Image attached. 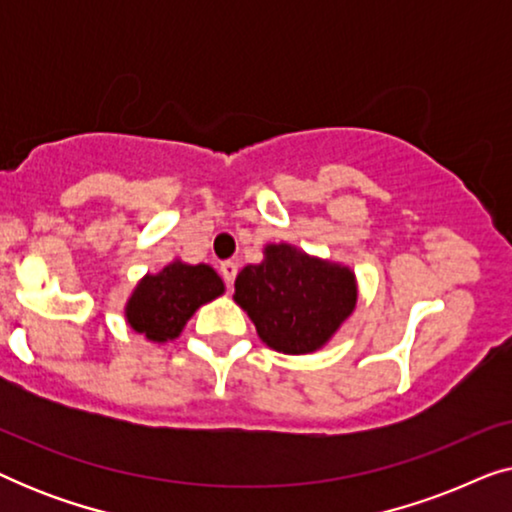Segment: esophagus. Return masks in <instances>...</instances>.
<instances>
[{
    "label": "esophagus",
    "mask_w": 512,
    "mask_h": 512,
    "mask_svg": "<svg viewBox=\"0 0 512 512\" xmlns=\"http://www.w3.org/2000/svg\"><path fill=\"white\" fill-rule=\"evenodd\" d=\"M221 275H223V279H226V284L230 286L235 282V275H237V263H233V261H223L221 263Z\"/></svg>",
    "instance_id": "esophagus-1"
}]
</instances>
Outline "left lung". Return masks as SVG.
<instances>
[{"instance_id": "obj_1", "label": "left lung", "mask_w": 512, "mask_h": 512, "mask_svg": "<svg viewBox=\"0 0 512 512\" xmlns=\"http://www.w3.org/2000/svg\"><path fill=\"white\" fill-rule=\"evenodd\" d=\"M233 300L270 349L312 354L354 314L359 279L345 263L307 254L291 242H268L263 261L240 270Z\"/></svg>"}]
</instances>
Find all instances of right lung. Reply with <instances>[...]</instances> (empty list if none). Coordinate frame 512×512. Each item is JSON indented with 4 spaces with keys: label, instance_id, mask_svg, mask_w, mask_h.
<instances>
[{
    "label": "right lung",
    "instance_id": "right-lung-1",
    "mask_svg": "<svg viewBox=\"0 0 512 512\" xmlns=\"http://www.w3.org/2000/svg\"><path fill=\"white\" fill-rule=\"evenodd\" d=\"M226 293L212 265L172 258L163 270L146 272L125 300L123 317L132 331L153 345L177 340L202 305Z\"/></svg>",
    "mask_w": 512,
    "mask_h": 512
}]
</instances>
